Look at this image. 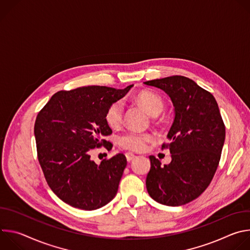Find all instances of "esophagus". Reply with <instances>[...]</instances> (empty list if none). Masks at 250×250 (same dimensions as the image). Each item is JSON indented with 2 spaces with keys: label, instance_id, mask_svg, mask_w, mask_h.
<instances>
[{
  "label": "esophagus",
  "instance_id": "1",
  "mask_svg": "<svg viewBox=\"0 0 250 250\" xmlns=\"http://www.w3.org/2000/svg\"><path fill=\"white\" fill-rule=\"evenodd\" d=\"M135 154H133L132 152H126L125 153V157H126V160L127 161H131L133 158H135Z\"/></svg>",
  "mask_w": 250,
  "mask_h": 250
}]
</instances>
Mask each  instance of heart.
<instances>
[{
  "label": "heart",
  "mask_w": 250,
  "mask_h": 250,
  "mask_svg": "<svg viewBox=\"0 0 250 250\" xmlns=\"http://www.w3.org/2000/svg\"><path fill=\"white\" fill-rule=\"evenodd\" d=\"M133 102L141 105L151 117L158 116L164 108L163 99L150 90H141L133 96ZM124 118V103L116 101L109 105L104 114V121L112 129L121 127ZM155 140V136L149 132L129 131L119 139L120 146L127 150L144 151L149 142Z\"/></svg>",
  "instance_id": "obj_1"
}]
</instances>
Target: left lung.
I'll return each instance as SVG.
<instances>
[{
  "label": "left lung",
  "instance_id": "1",
  "mask_svg": "<svg viewBox=\"0 0 250 250\" xmlns=\"http://www.w3.org/2000/svg\"><path fill=\"white\" fill-rule=\"evenodd\" d=\"M145 84L163 90L171 99L175 118L168 132L172 160L161 166L149 156L151 167L146 189L156 202L182 206L197 199L215 175L226 138V126L218 103L209 92L184 76H170Z\"/></svg>",
  "mask_w": 250,
  "mask_h": 250
}]
</instances>
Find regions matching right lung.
I'll return each mask as SVG.
<instances>
[{
  "mask_svg": "<svg viewBox=\"0 0 250 250\" xmlns=\"http://www.w3.org/2000/svg\"><path fill=\"white\" fill-rule=\"evenodd\" d=\"M132 86L59 91L39 113L34 124L38 158L48 186L64 203L92 210L115 198L126 166L125 156L119 153L97 164L91 151L101 146L112 149L111 142L104 139L112 134L104 114Z\"/></svg>",
  "mask_w": 250,
  "mask_h": 250,
  "instance_id": "obj_1",
  "label": "right lung"
}]
</instances>
